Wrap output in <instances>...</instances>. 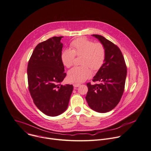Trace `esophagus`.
Listing matches in <instances>:
<instances>
[{
	"label": "esophagus",
	"instance_id": "esophagus-1",
	"mask_svg": "<svg viewBox=\"0 0 151 151\" xmlns=\"http://www.w3.org/2000/svg\"><path fill=\"white\" fill-rule=\"evenodd\" d=\"M80 84H78V83H74V84H73V86L74 88H77L78 86H80Z\"/></svg>",
	"mask_w": 151,
	"mask_h": 151
}]
</instances>
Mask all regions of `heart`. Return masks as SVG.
<instances>
[{"label": "heart", "instance_id": "obj_1", "mask_svg": "<svg viewBox=\"0 0 151 151\" xmlns=\"http://www.w3.org/2000/svg\"><path fill=\"white\" fill-rule=\"evenodd\" d=\"M70 48L63 49L60 55L62 63L67 68L73 64L75 55L82 56L80 66H75L69 70L68 78L73 83H81L92 76L91 68L97 71L102 66L106 59V49L101 43H95L86 38H80L74 40Z\"/></svg>", "mask_w": 151, "mask_h": 151}]
</instances>
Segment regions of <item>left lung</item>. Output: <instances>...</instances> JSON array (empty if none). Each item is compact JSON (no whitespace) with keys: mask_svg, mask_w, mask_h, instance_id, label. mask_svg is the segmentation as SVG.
Instances as JSON below:
<instances>
[{"mask_svg":"<svg viewBox=\"0 0 151 151\" xmlns=\"http://www.w3.org/2000/svg\"><path fill=\"white\" fill-rule=\"evenodd\" d=\"M106 49V59L102 66L93 77V81L87 83L88 91L86 99L89 107L99 113H106L119 103L123 95L127 77V66L120 49L104 37L92 35Z\"/></svg>","mask_w":151,"mask_h":151,"instance_id":"8db88e82","label":"left lung"}]
</instances>
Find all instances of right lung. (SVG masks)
Here are the masks:
<instances>
[{
  "mask_svg": "<svg viewBox=\"0 0 151 151\" xmlns=\"http://www.w3.org/2000/svg\"><path fill=\"white\" fill-rule=\"evenodd\" d=\"M63 37H54L38 44L27 65L29 90L38 109L49 116L63 113L68 106L72 85H62L66 74L60 59Z\"/></svg>",
  "mask_w": 151,
  "mask_h": 151,
  "instance_id": "add662e5",
  "label": "right lung"
}]
</instances>
